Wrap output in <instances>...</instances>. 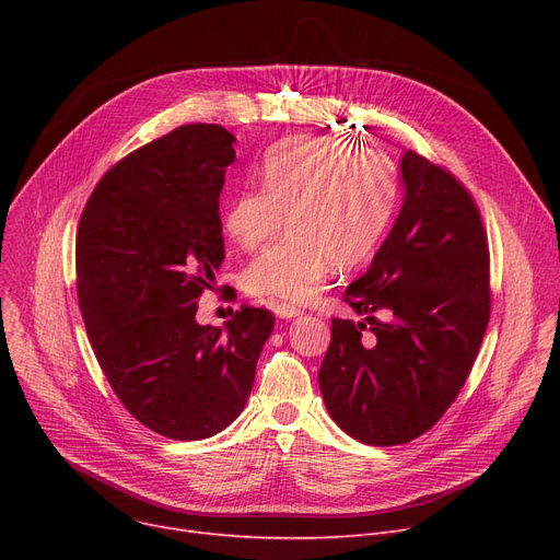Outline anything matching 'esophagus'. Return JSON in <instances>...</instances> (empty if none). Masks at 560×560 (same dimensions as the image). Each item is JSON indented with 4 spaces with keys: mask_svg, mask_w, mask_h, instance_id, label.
<instances>
[{
    "mask_svg": "<svg viewBox=\"0 0 560 560\" xmlns=\"http://www.w3.org/2000/svg\"><path fill=\"white\" fill-rule=\"evenodd\" d=\"M275 315L281 317V319H292V317H300L302 315V308L290 306V304H277L275 306Z\"/></svg>",
    "mask_w": 560,
    "mask_h": 560,
    "instance_id": "obj_1",
    "label": "esophagus"
}]
</instances>
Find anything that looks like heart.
I'll use <instances>...</instances> for the list:
<instances>
[{
	"label": "heart",
	"instance_id": "obj_1",
	"mask_svg": "<svg viewBox=\"0 0 560 560\" xmlns=\"http://www.w3.org/2000/svg\"><path fill=\"white\" fill-rule=\"evenodd\" d=\"M262 188L233 192L222 224L229 238L252 252L281 231L245 270L256 298L308 302L329 272L365 262L395 218L399 172L381 152H361L340 138H292L265 154Z\"/></svg>",
	"mask_w": 560,
	"mask_h": 560
}]
</instances>
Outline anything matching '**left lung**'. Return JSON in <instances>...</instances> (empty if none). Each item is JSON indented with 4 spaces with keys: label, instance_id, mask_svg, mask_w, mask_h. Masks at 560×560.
I'll use <instances>...</instances> for the list:
<instances>
[{
    "label": "left lung",
    "instance_id": "8db88e82",
    "mask_svg": "<svg viewBox=\"0 0 560 560\" xmlns=\"http://www.w3.org/2000/svg\"><path fill=\"white\" fill-rule=\"evenodd\" d=\"M404 203L368 272L345 288L361 322L334 319L317 381L334 422L365 445L410 443L456 399L490 319L488 243L477 203L416 152ZM386 310L392 319H373ZM370 324L373 336L362 338Z\"/></svg>",
    "mask_w": 560,
    "mask_h": 560
}]
</instances>
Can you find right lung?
I'll use <instances>...</instances> for the list:
<instances>
[{"instance_id": "obj_1", "label": "right lung", "mask_w": 560, "mask_h": 560, "mask_svg": "<svg viewBox=\"0 0 560 560\" xmlns=\"http://www.w3.org/2000/svg\"><path fill=\"white\" fill-rule=\"evenodd\" d=\"M235 136L186 125L113 165L77 231V292L95 357L129 413L201 440L243 413L275 317L245 306L224 329L197 300L224 260L220 192Z\"/></svg>"}]
</instances>
